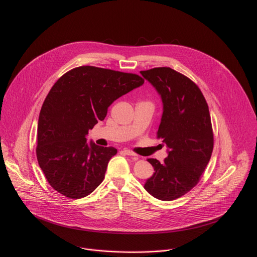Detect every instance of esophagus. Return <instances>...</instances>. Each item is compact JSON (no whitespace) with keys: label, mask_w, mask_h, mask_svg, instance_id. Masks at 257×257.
I'll return each mask as SVG.
<instances>
[{"label":"esophagus","mask_w":257,"mask_h":257,"mask_svg":"<svg viewBox=\"0 0 257 257\" xmlns=\"http://www.w3.org/2000/svg\"><path fill=\"white\" fill-rule=\"evenodd\" d=\"M122 153H123L124 155H126V156H130V157H137V155H136V154H134L133 152L128 151V150H123V151H122Z\"/></svg>","instance_id":"1"}]
</instances>
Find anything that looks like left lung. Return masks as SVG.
Here are the masks:
<instances>
[{"label": "left lung", "mask_w": 257, "mask_h": 257, "mask_svg": "<svg viewBox=\"0 0 257 257\" xmlns=\"http://www.w3.org/2000/svg\"><path fill=\"white\" fill-rule=\"evenodd\" d=\"M140 74L161 96L163 115L158 137L163 138L168 153L164 163L148 160L155 173L144 188L154 197L170 201L197 184L210 160L213 134L208 105L193 81L169 67Z\"/></svg>", "instance_id": "1"}]
</instances>
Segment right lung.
Here are the masks:
<instances>
[{
    "instance_id": "right-lung-1",
    "label": "right lung",
    "mask_w": 257,
    "mask_h": 257,
    "mask_svg": "<svg viewBox=\"0 0 257 257\" xmlns=\"http://www.w3.org/2000/svg\"><path fill=\"white\" fill-rule=\"evenodd\" d=\"M143 83L131 73L81 66L54 84L39 117L36 157L56 191L77 199L100 184L117 150L87 142L88 131L116 99Z\"/></svg>"
}]
</instances>
